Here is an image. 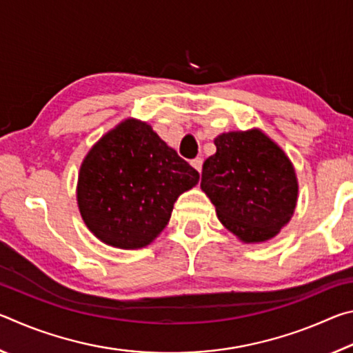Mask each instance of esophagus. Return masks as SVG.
<instances>
[{"instance_id":"34e87169","label":"esophagus","mask_w":353,"mask_h":353,"mask_svg":"<svg viewBox=\"0 0 353 353\" xmlns=\"http://www.w3.org/2000/svg\"><path fill=\"white\" fill-rule=\"evenodd\" d=\"M191 166H193L196 171L201 172L202 171V159L201 157H196V159L191 160Z\"/></svg>"}]
</instances>
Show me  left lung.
<instances>
[{"instance_id":"obj_1","label":"left lung","mask_w":353,"mask_h":353,"mask_svg":"<svg viewBox=\"0 0 353 353\" xmlns=\"http://www.w3.org/2000/svg\"><path fill=\"white\" fill-rule=\"evenodd\" d=\"M214 146L216 154L202 166L201 188L221 223L244 243L276 236L297 201L290 159L260 130L223 134Z\"/></svg>"}]
</instances>
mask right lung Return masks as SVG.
<instances>
[{"label": "right lung", "instance_id": "obj_1", "mask_svg": "<svg viewBox=\"0 0 353 353\" xmlns=\"http://www.w3.org/2000/svg\"><path fill=\"white\" fill-rule=\"evenodd\" d=\"M198 182L199 172L151 126L126 119L83 159L77 204L101 241L140 249L168 224L179 194Z\"/></svg>", "mask_w": 353, "mask_h": 353}]
</instances>
